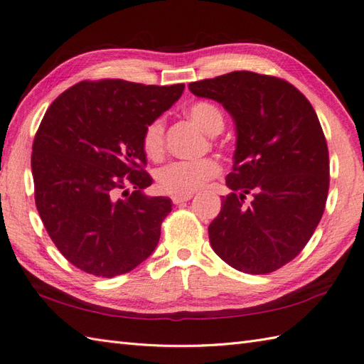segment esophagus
<instances>
[{
  "label": "esophagus",
  "mask_w": 364,
  "mask_h": 364,
  "mask_svg": "<svg viewBox=\"0 0 364 364\" xmlns=\"http://www.w3.org/2000/svg\"><path fill=\"white\" fill-rule=\"evenodd\" d=\"M191 198H192L191 193H189V196H172L173 205H180V203H184V201H188V200H191Z\"/></svg>",
  "instance_id": "1"
}]
</instances>
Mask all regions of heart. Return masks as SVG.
Instances as JSON below:
<instances>
[{"instance_id":"heart-1","label":"heart","mask_w":364,"mask_h":364,"mask_svg":"<svg viewBox=\"0 0 364 364\" xmlns=\"http://www.w3.org/2000/svg\"><path fill=\"white\" fill-rule=\"evenodd\" d=\"M188 114L203 130L209 134L220 133L225 119L220 109L214 104L198 100L188 108ZM141 147L147 158L158 161L166 150V129L163 117H155L141 134ZM220 164L213 158H203L197 161H175L156 171L158 189L168 196H189L201 189L208 181L220 173Z\"/></svg>"}]
</instances>
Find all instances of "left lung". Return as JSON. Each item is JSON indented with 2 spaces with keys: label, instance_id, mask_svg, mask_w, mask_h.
Returning a JSON list of instances; mask_svg holds the SVG:
<instances>
[{
  "label": "left lung",
  "instance_id": "left-lung-1",
  "mask_svg": "<svg viewBox=\"0 0 364 364\" xmlns=\"http://www.w3.org/2000/svg\"><path fill=\"white\" fill-rule=\"evenodd\" d=\"M232 116L237 147L210 247L228 265L267 274L296 257L323 217L328 150L314 107L274 75L234 71L189 83ZM252 193V201L246 196Z\"/></svg>",
  "mask_w": 364,
  "mask_h": 364
}]
</instances>
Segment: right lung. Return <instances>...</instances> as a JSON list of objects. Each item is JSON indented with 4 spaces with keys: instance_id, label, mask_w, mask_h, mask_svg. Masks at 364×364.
I'll use <instances>...</instances> for the list:
<instances>
[{
    "instance_id": "1",
    "label": "right lung",
    "mask_w": 364,
    "mask_h": 364,
    "mask_svg": "<svg viewBox=\"0 0 364 364\" xmlns=\"http://www.w3.org/2000/svg\"><path fill=\"white\" fill-rule=\"evenodd\" d=\"M183 90L83 80L46 109L31 156L36 206L57 250L82 272L129 273L156 248L172 201L144 196L154 180L141 134Z\"/></svg>"
}]
</instances>
